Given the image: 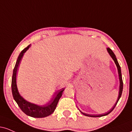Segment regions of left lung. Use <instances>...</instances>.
Instances as JSON below:
<instances>
[{
  "mask_svg": "<svg viewBox=\"0 0 132 132\" xmlns=\"http://www.w3.org/2000/svg\"><path fill=\"white\" fill-rule=\"evenodd\" d=\"M107 50H108V52L109 55H110L111 57L112 58V60H114V63H115L116 65L117 66V70H118V73H119V81H120V88H119V96H118V98H117V100L116 101V104H114V106L111 109H110V110L109 111H108L107 112H106V113H104V114H97V115H93V114H85V113H84V112H81L82 114H83L84 115L86 116H88V117H102V116H106L108 115V114H109L110 112H111L112 111H113V109H114V108H115V106H116L117 102H118L120 98L121 97V95H122V90H123V81H122V74H121V69H120V65L119 64L118 61H117V60L116 58V55H114V53H113V52H112L111 49H110L109 48H107Z\"/></svg>",
  "mask_w": 132,
  "mask_h": 132,
  "instance_id": "obj_1",
  "label": "left lung"
}]
</instances>
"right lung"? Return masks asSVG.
<instances>
[{
    "mask_svg": "<svg viewBox=\"0 0 132 132\" xmlns=\"http://www.w3.org/2000/svg\"><path fill=\"white\" fill-rule=\"evenodd\" d=\"M30 46H31V44L21 51V52L20 53L18 57L15 68L13 69L12 79V95L14 100H15L16 102L18 104V106L20 108V109H21L22 111L24 113L32 117L41 118V117H45L48 116H50V114H52L54 112L55 109H56L59 100L62 96V93L64 91V88H61V89L58 90L56 93H55L56 94L52 98V100H50L48 103L44 104V105L39 106L37 105V104L28 102L21 96L20 93H19L16 85V72L20 62L24 55V53L29 49Z\"/></svg>",
    "mask_w": 132,
    "mask_h": 132,
    "instance_id": "1",
    "label": "right lung"
}]
</instances>
